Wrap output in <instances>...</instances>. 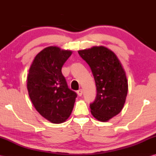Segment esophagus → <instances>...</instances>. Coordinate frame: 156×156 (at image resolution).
Listing matches in <instances>:
<instances>
[{"instance_id": "1", "label": "esophagus", "mask_w": 156, "mask_h": 156, "mask_svg": "<svg viewBox=\"0 0 156 156\" xmlns=\"http://www.w3.org/2000/svg\"><path fill=\"white\" fill-rule=\"evenodd\" d=\"M82 92H83V91H82V89H80V90H78L77 91V94H78L79 97H81V96L82 95Z\"/></svg>"}]
</instances>
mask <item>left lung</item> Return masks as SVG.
Returning <instances> with one entry per match:
<instances>
[{
    "instance_id": "1",
    "label": "left lung",
    "mask_w": 156,
    "mask_h": 156,
    "mask_svg": "<svg viewBox=\"0 0 156 156\" xmlns=\"http://www.w3.org/2000/svg\"><path fill=\"white\" fill-rule=\"evenodd\" d=\"M78 52L90 66L97 87L91 113L98 121H107L123 108L128 91L125 72L117 55L103 46Z\"/></svg>"
}]
</instances>
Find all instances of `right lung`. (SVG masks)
<instances>
[{
    "mask_svg": "<svg viewBox=\"0 0 156 156\" xmlns=\"http://www.w3.org/2000/svg\"><path fill=\"white\" fill-rule=\"evenodd\" d=\"M72 54L58 47H48L35 56L29 70L27 87L32 103L53 123H62L69 117L77 97L62 73Z\"/></svg>",
    "mask_w": 156,
    "mask_h": 156,
    "instance_id": "1",
    "label": "right lung"
}]
</instances>
